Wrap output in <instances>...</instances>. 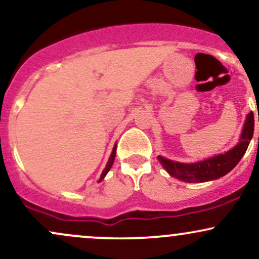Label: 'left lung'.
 Wrapping results in <instances>:
<instances>
[{"mask_svg": "<svg viewBox=\"0 0 259 259\" xmlns=\"http://www.w3.org/2000/svg\"><path fill=\"white\" fill-rule=\"evenodd\" d=\"M259 121V117H258ZM254 132L253 112H249L243 124L241 136L237 145L228 152L217 154L204 160L195 163H180L158 156L159 163L168 171L170 177L177 178L185 183H206L227 175L236 167L247 150Z\"/></svg>", "mask_w": 259, "mask_h": 259, "instance_id": "obj_1", "label": "left lung"}]
</instances>
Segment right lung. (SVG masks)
Listing matches in <instances>:
<instances>
[{"label":"right lung","instance_id":"add662e5","mask_svg":"<svg viewBox=\"0 0 259 259\" xmlns=\"http://www.w3.org/2000/svg\"><path fill=\"white\" fill-rule=\"evenodd\" d=\"M115 151H117V146H114V147H113V151H112V153H111V157H109L108 162H107V165H106V168L103 169L102 174H101V177H100V181H101V180H103V178L106 177L107 173H108V171H109V169L112 168V165H113V162H114V158H115Z\"/></svg>","mask_w":259,"mask_h":259}]
</instances>
